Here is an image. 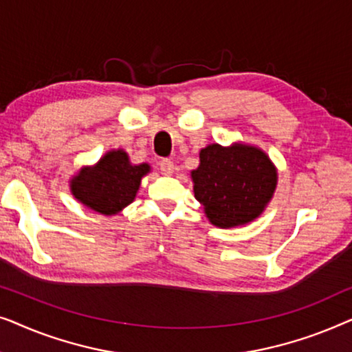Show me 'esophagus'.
<instances>
[{
    "label": "esophagus",
    "instance_id": "obj_1",
    "mask_svg": "<svg viewBox=\"0 0 352 352\" xmlns=\"http://www.w3.org/2000/svg\"><path fill=\"white\" fill-rule=\"evenodd\" d=\"M158 165H160L162 175H165V176H170V175H173V171H175V163H173L170 158H162Z\"/></svg>",
    "mask_w": 352,
    "mask_h": 352
}]
</instances>
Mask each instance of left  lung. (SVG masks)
Returning <instances> with one entry per match:
<instances>
[{
	"instance_id": "1",
	"label": "left lung",
	"mask_w": 352,
	"mask_h": 352,
	"mask_svg": "<svg viewBox=\"0 0 352 352\" xmlns=\"http://www.w3.org/2000/svg\"><path fill=\"white\" fill-rule=\"evenodd\" d=\"M190 176L206 218L223 229L256 219L277 187V170L266 152L242 142L201 148L200 165Z\"/></svg>"
}]
</instances>
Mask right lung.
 I'll return each mask as SVG.
<instances>
[{"label": "right lung", "mask_w": 352, "mask_h": 352, "mask_svg": "<svg viewBox=\"0 0 352 352\" xmlns=\"http://www.w3.org/2000/svg\"><path fill=\"white\" fill-rule=\"evenodd\" d=\"M148 171L147 163L131 165L128 153L118 148L105 153L94 166L81 168L72 177L70 190L80 204L112 216L131 204Z\"/></svg>", "instance_id": "1"}]
</instances>
